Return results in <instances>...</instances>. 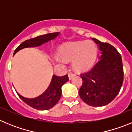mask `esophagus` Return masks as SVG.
Returning <instances> with one entry per match:
<instances>
[{"mask_svg": "<svg viewBox=\"0 0 132 132\" xmlns=\"http://www.w3.org/2000/svg\"><path fill=\"white\" fill-rule=\"evenodd\" d=\"M74 76H75V73H68V77L69 78V79H71Z\"/></svg>", "mask_w": 132, "mask_h": 132, "instance_id": "34e87169", "label": "esophagus"}]
</instances>
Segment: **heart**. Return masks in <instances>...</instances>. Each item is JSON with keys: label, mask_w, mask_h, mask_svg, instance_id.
Returning <instances> with one entry per match:
<instances>
[{"label": "heart", "mask_w": 132, "mask_h": 132, "mask_svg": "<svg viewBox=\"0 0 132 132\" xmlns=\"http://www.w3.org/2000/svg\"><path fill=\"white\" fill-rule=\"evenodd\" d=\"M59 57L57 62L73 61V67L77 71H88L93 66L97 57V47L92 41H79L63 44L58 50Z\"/></svg>", "instance_id": "b5f03b06"}]
</instances>
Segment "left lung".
<instances>
[{"instance_id":"1","label":"left lung","mask_w":132,"mask_h":132,"mask_svg":"<svg viewBox=\"0 0 132 132\" xmlns=\"http://www.w3.org/2000/svg\"><path fill=\"white\" fill-rule=\"evenodd\" d=\"M92 39L98 45L101 56L90 71L80 75L82 85L79 94L88 105L103 106L115 98L123 84L122 57L110 44Z\"/></svg>"}]
</instances>
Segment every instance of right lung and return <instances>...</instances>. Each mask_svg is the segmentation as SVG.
<instances>
[{"instance_id":"1","label":"right lung","mask_w":132,"mask_h":132,"mask_svg":"<svg viewBox=\"0 0 132 132\" xmlns=\"http://www.w3.org/2000/svg\"><path fill=\"white\" fill-rule=\"evenodd\" d=\"M59 34V32H55V33L42 35L34 38L27 39L22 43L15 50L13 55H14L18 51L24 48L40 46L42 44L48 42L57 38ZM68 80L69 77L67 75H65L62 77L53 75L52 81L50 82L48 88L42 94L39 95L38 97L28 98L21 96L19 93H17V94L19 97L30 106L39 110H46L53 108L57 103L61 96V93H62L61 87Z\"/></svg>"}]
</instances>
